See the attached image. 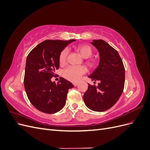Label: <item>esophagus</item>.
<instances>
[{
    "label": "esophagus",
    "mask_w": 150,
    "mask_h": 150,
    "mask_svg": "<svg viewBox=\"0 0 150 150\" xmlns=\"http://www.w3.org/2000/svg\"><path fill=\"white\" fill-rule=\"evenodd\" d=\"M73 85H74V86H77L78 85V83H73Z\"/></svg>",
    "instance_id": "1"
}]
</instances>
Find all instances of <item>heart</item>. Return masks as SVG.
I'll use <instances>...</instances> for the list:
<instances>
[{"instance_id":"b5f03b06","label":"heart","mask_w":150,"mask_h":150,"mask_svg":"<svg viewBox=\"0 0 150 150\" xmlns=\"http://www.w3.org/2000/svg\"><path fill=\"white\" fill-rule=\"evenodd\" d=\"M75 51L79 52L83 57L86 59V64L90 68L94 69L96 67L98 61L95 58H89L92 56L93 51L92 47L88 44H80L74 47ZM68 51L67 49H64L61 52L59 56V62L60 65H64L67 62ZM86 72V68L84 66H69L63 71L62 76L64 78L71 82L78 81L81 76L84 74Z\"/></svg>"}]
</instances>
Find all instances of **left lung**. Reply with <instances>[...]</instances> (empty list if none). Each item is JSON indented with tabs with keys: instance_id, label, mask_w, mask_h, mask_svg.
Returning <instances> with one entry per match:
<instances>
[{
	"instance_id": "8db88e82",
	"label": "left lung",
	"mask_w": 150,
	"mask_h": 150,
	"mask_svg": "<svg viewBox=\"0 0 150 150\" xmlns=\"http://www.w3.org/2000/svg\"><path fill=\"white\" fill-rule=\"evenodd\" d=\"M91 44L98 50L100 61L98 67L88 77L99 83L98 86L89 84L83 99L90 110L102 112L118 101L124 89L125 70L118 52L110 45L101 39L94 40Z\"/></svg>"
}]
</instances>
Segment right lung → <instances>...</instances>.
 Wrapping results in <instances>:
<instances>
[{
	"instance_id": "1",
	"label": "right lung",
	"mask_w": 150,
	"mask_h": 150,
	"mask_svg": "<svg viewBox=\"0 0 150 150\" xmlns=\"http://www.w3.org/2000/svg\"><path fill=\"white\" fill-rule=\"evenodd\" d=\"M46 40L28 54L26 59L24 88L30 102L39 111L52 114L64 106L68 90L73 88L69 81L60 78L56 84L51 78L59 67V56L68 44L75 41Z\"/></svg>"
}]
</instances>
